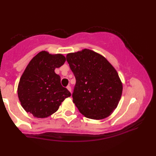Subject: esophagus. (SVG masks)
<instances>
[{
  "instance_id": "esophagus-1",
  "label": "esophagus",
  "mask_w": 156,
  "mask_h": 156,
  "mask_svg": "<svg viewBox=\"0 0 156 156\" xmlns=\"http://www.w3.org/2000/svg\"><path fill=\"white\" fill-rule=\"evenodd\" d=\"M67 89L70 92H72V88H71L70 86H67Z\"/></svg>"
}]
</instances>
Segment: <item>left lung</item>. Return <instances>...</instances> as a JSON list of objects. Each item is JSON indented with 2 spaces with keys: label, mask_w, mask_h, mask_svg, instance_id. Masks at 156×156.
I'll use <instances>...</instances> for the list:
<instances>
[{
  "label": "left lung",
  "mask_w": 156,
  "mask_h": 156,
  "mask_svg": "<svg viewBox=\"0 0 156 156\" xmlns=\"http://www.w3.org/2000/svg\"><path fill=\"white\" fill-rule=\"evenodd\" d=\"M67 61L76 78L73 102L82 114L94 120L109 116L117 107L122 83L117 71L91 49L67 54Z\"/></svg>",
  "instance_id": "8db88e82"
}]
</instances>
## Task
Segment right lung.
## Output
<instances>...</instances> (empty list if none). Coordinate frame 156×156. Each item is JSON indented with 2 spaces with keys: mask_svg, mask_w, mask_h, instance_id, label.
I'll return each instance as SVG.
<instances>
[{
  "mask_svg": "<svg viewBox=\"0 0 156 156\" xmlns=\"http://www.w3.org/2000/svg\"><path fill=\"white\" fill-rule=\"evenodd\" d=\"M66 61L61 54L42 51L29 62L20 78L18 96L21 106L34 117L44 118L57 112L71 93L61 85L55 73Z\"/></svg>",
  "mask_w": 156,
  "mask_h": 156,
  "instance_id": "right-lung-1",
  "label": "right lung"
}]
</instances>
